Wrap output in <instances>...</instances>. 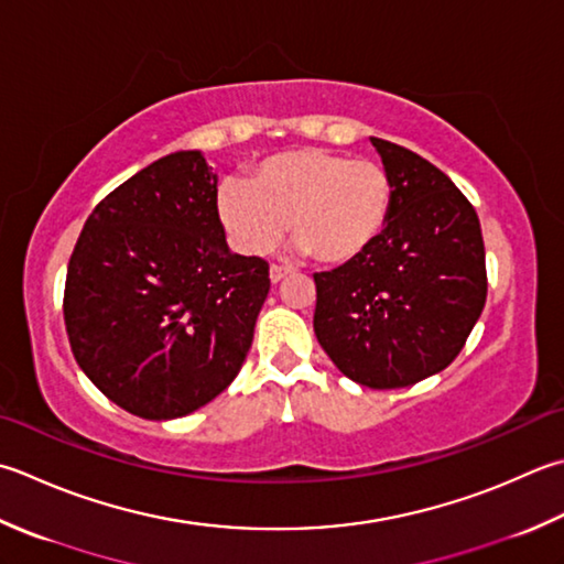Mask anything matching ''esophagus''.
<instances>
[{
  "label": "esophagus",
  "mask_w": 564,
  "mask_h": 564,
  "mask_svg": "<svg viewBox=\"0 0 564 564\" xmlns=\"http://www.w3.org/2000/svg\"><path fill=\"white\" fill-rule=\"evenodd\" d=\"M293 269H289V267H279V263H273V267L269 269V275H271V283H279V281H283L285 275H289Z\"/></svg>",
  "instance_id": "34e87169"
}]
</instances>
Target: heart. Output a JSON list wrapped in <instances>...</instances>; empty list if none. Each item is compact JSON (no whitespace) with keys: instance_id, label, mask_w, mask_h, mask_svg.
<instances>
[{"instance_id":"obj_1","label":"heart","mask_w":564,"mask_h":564,"mask_svg":"<svg viewBox=\"0 0 564 564\" xmlns=\"http://www.w3.org/2000/svg\"><path fill=\"white\" fill-rule=\"evenodd\" d=\"M217 207L235 245L263 253L289 229L325 267L359 259L389 225L393 181L386 165L327 149H291L253 165L247 183L219 187Z\"/></svg>"}]
</instances>
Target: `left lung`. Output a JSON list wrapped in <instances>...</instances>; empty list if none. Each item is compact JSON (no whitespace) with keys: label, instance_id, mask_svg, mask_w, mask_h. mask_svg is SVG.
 <instances>
[{"label":"left lung","instance_id":"1","mask_svg":"<svg viewBox=\"0 0 564 564\" xmlns=\"http://www.w3.org/2000/svg\"><path fill=\"white\" fill-rule=\"evenodd\" d=\"M393 181L381 237L359 259L315 273V337L347 379L403 389L449 367L487 303L479 217L447 175L371 137Z\"/></svg>","mask_w":564,"mask_h":564}]
</instances>
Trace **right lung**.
<instances>
[{"label":"right lung","instance_id":"1","mask_svg":"<svg viewBox=\"0 0 564 564\" xmlns=\"http://www.w3.org/2000/svg\"><path fill=\"white\" fill-rule=\"evenodd\" d=\"M269 289V263L227 247L217 173L200 151H175L87 217L65 279V329L109 401L171 421L235 381Z\"/></svg>","mask_w":564,"mask_h":564}]
</instances>
